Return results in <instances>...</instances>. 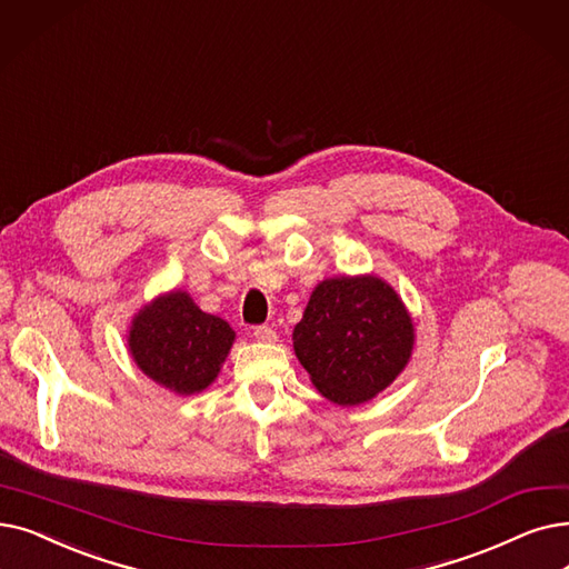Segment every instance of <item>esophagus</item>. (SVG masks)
I'll return each mask as SVG.
<instances>
[{"mask_svg":"<svg viewBox=\"0 0 569 569\" xmlns=\"http://www.w3.org/2000/svg\"><path fill=\"white\" fill-rule=\"evenodd\" d=\"M253 337L262 343H271V341H277V330L269 328V326H256Z\"/></svg>","mask_w":569,"mask_h":569,"instance_id":"34e87169","label":"esophagus"}]
</instances>
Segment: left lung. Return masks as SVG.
I'll return each instance as SVG.
<instances>
[{
    "instance_id": "1",
    "label": "left lung",
    "mask_w": 569,
    "mask_h": 569,
    "mask_svg": "<svg viewBox=\"0 0 569 569\" xmlns=\"http://www.w3.org/2000/svg\"><path fill=\"white\" fill-rule=\"evenodd\" d=\"M292 343L320 395L353 407L372 400L402 372L413 326L386 281L339 277L316 286Z\"/></svg>"
}]
</instances>
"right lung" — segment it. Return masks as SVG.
Wrapping results in <instances>:
<instances>
[{
    "instance_id": "add662e5",
    "label": "right lung",
    "mask_w": 569,
    "mask_h": 569,
    "mask_svg": "<svg viewBox=\"0 0 569 569\" xmlns=\"http://www.w3.org/2000/svg\"><path fill=\"white\" fill-rule=\"evenodd\" d=\"M128 341L146 377L192 395L218 377L234 330L223 318L204 313L186 292H169L137 313Z\"/></svg>"
}]
</instances>
